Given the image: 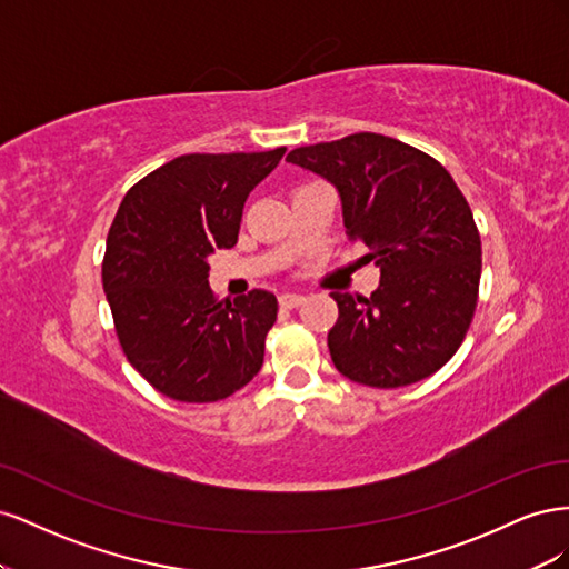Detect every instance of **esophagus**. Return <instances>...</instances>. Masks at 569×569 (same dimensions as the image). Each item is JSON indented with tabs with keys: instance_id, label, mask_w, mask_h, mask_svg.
<instances>
[{
	"instance_id": "obj_1",
	"label": "esophagus",
	"mask_w": 569,
	"mask_h": 569,
	"mask_svg": "<svg viewBox=\"0 0 569 569\" xmlns=\"http://www.w3.org/2000/svg\"><path fill=\"white\" fill-rule=\"evenodd\" d=\"M301 303H303L301 295H291V291H287V295H280V306L282 308H297Z\"/></svg>"
}]
</instances>
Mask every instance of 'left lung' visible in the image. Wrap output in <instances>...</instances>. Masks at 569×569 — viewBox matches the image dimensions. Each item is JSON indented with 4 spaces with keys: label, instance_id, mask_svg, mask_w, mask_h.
Instances as JSON below:
<instances>
[{
    "label": "left lung",
    "instance_id": "1",
    "mask_svg": "<svg viewBox=\"0 0 569 569\" xmlns=\"http://www.w3.org/2000/svg\"><path fill=\"white\" fill-rule=\"evenodd\" d=\"M289 163L330 182L347 234L380 268L370 299L332 291L327 332L335 368L351 382L396 389L435 375L472 322L481 242L468 201L439 161L375 132L289 151Z\"/></svg>",
    "mask_w": 569,
    "mask_h": 569
}]
</instances>
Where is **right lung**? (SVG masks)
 Here are the masks:
<instances>
[{"label": "right lung", "instance_id": "obj_1", "mask_svg": "<svg viewBox=\"0 0 569 569\" xmlns=\"http://www.w3.org/2000/svg\"><path fill=\"white\" fill-rule=\"evenodd\" d=\"M284 151L184 153L120 201L101 282L130 366L170 399H228L263 366L278 299L253 289L218 303L209 256L237 244L247 197Z\"/></svg>", "mask_w": 569, "mask_h": 569}]
</instances>
